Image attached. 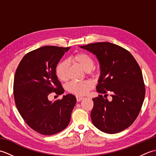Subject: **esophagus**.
Listing matches in <instances>:
<instances>
[{"label": "esophagus", "instance_id": "34e87169", "mask_svg": "<svg viewBox=\"0 0 156 156\" xmlns=\"http://www.w3.org/2000/svg\"><path fill=\"white\" fill-rule=\"evenodd\" d=\"M82 99H84V97H80V96H77V97H76V100H77V101H78V102L82 101Z\"/></svg>", "mask_w": 156, "mask_h": 156}]
</instances>
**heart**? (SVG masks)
I'll list each match as a JSON object with an SVG mask.
<instances>
[{
    "mask_svg": "<svg viewBox=\"0 0 156 156\" xmlns=\"http://www.w3.org/2000/svg\"><path fill=\"white\" fill-rule=\"evenodd\" d=\"M74 60L86 72L90 71L94 67V62L93 59L85 53H78L74 56ZM68 66L67 61L59 62L55 68V74L59 80L64 81L67 79L66 72ZM93 87L92 82L89 80H83L69 82L67 86L68 90L72 94L77 96H83L87 94Z\"/></svg>",
    "mask_w": 156,
    "mask_h": 156,
    "instance_id": "b5f03b06",
    "label": "heart"
}]
</instances>
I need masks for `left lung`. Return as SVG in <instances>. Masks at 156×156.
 <instances>
[{"instance_id":"obj_1","label":"left lung","mask_w":156,"mask_h":156,"mask_svg":"<svg viewBox=\"0 0 156 156\" xmlns=\"http://www.w3.org/2000/svg\"><path fill=\"white\" fill-rule=\"evenodd\" d=\"M80 48L96 55L100 65L97 90L103 94L92 98L90 116L99 130L113 134L132 125L140 113L145 88L140 66L125 49L109 42H98ZM113 98L108 101L107 93Z\"/></svg>"}]
</instances>
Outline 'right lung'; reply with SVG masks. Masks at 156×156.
<instances>
[{
    "label": "right lung",
    "instance_id": "obj_1",
    "mask_svg": "<svg viewBox=\"0 0 156 156\" xmlns=\"http://www.w3.org/2000/svg\"><path fill=\"white\" fill-rule=\"evenodd\" d=\"M70 47L44 46L26 54L19 63L14 78L16 108L29 127L42 135L56 134L67 127L76 98L73 94L49 101L51 92H64L55 68Z\"/></svg>",
    "mask_w": 156,
    "mask_h": 156
}]
</instances>
